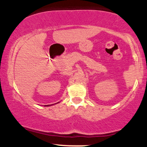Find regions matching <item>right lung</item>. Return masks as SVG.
<instances>
[{"mask_svg":"<svg viewBox=\"0 0 147 147\" xmlns=\"http://www.w3.org/2000/svg\"><path fill=\"white\" fill-rule=\"evenodd\" d=\"M49 105H45V106H49Z\"/></svg>","mask_w":147,"mask_h":147,"instance_id":"right-lung-1","label":"right lung"}]
</instances>
